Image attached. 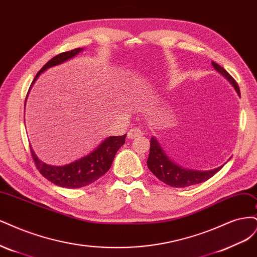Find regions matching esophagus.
<instances>
[{
    "mask_svg": "<svg viewBox=\"0 0 257 257\" xmlns=\"http://www.w3.org/2000/svg\"><path fill=\"white\" fill-rule=\"evenodd\" d=\"M140 136H142V130L139 129V128H132L128 131V139H136Z\"/></svg>",
    "mask_w": 257,
    "mask_h": 257,
    "instance_id": "esophagus-1",
    "label": "esophagus"
}]
</instances>
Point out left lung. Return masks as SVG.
Returning <instances> with one entry per match:
<instances>
[{
	"instance_id": "left-lung-1",
	"label": "left lung",
	"mask_w": 257,
	"mask_h": 257,
	"mask_svg": "<svg viewBox=\"0 0 257 257\" xmlns=\"http://www.w3.org/2000/svg\"><path fill=\"white\" fill-rule=\"evenodd\" d=\"M213 68L216 69L220 74H222L229 83L235 88L237 94L240 96V89L237 82L231 78L230 74L217 63L211 62ZM225 164V163H224ZM224 164L219 168H216L209 171H196L185 169L180 165L176 164L170 157H168L162 147L160 146L158 140L155 137L151 139V148L150 156L147 159V167L151 170L156 177H158L164 184H167L174 188H186L192 185L201 184L203 181L208 180L214 174L218 173Z\"/></svg>"
}]
</instances>
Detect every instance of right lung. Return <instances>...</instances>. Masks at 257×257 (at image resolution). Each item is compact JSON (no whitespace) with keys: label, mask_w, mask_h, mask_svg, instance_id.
<instances>
[{"label":"right lung","mask_w":257,"mask_h":257,"mask_svg":"<svg viewBox=\"0 0 257 257\" xmlns=\"http://www.w3.org/2000/svg\"><path fill=\"white\" fill-rule=\"evenodd\" d=\"M82 51H83V48H78L74 49V50L63 52L59 55L54 56L53 59L49 61L44 67L38 71L34 81L32 82L31 87L35 83V81L38 79L40 73H43L49 68L54 67V66L61 65L65 62L69 61ZM28 95L26 99H28ZM126 136L127 135H123L120 137H107L88 155L82 157V158L71 163L59 165V167H57V165H50L39 160L32 147L31 154L33 157V160H34L36 164L37 170L45 178L50 180L51 183H53L56 186L69 189H77L85 187L89 184H93L94 181L103 176L104 174L110 170L115 155H116L119 148L125 144Z\"/></svg>","instance_id":"1"}]
</instances>
